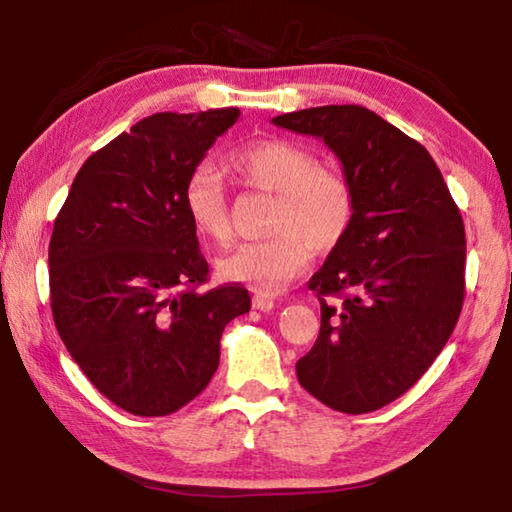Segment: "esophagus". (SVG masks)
I'll list each match as a JSON object with an SVG mask.
<instances>
[{"instance_id": "34e87169", "label": "esophagus", "mask_w": 512, "mask_h": 512, "mask_svg": "<svg viewBox=\"0 0 512 512\" xmlns=\"http://www.w3.org/2000/svg\"><path fill=\"white\" fill-rule=\"evenodd\" d=\"M253 307L259 309V311H271L275 307V300L268 298V296H262V293H255Z\"/></svg>"}]
</instances>
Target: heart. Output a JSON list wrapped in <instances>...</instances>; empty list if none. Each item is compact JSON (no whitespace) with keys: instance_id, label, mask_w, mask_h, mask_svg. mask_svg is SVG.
<instances>
[{"instance_id":"b5f03b06","label":"heart","mask_w":512,"mask_h":512,"mask_svg":"<svg viewBox=\"0 0 512 512\" xmlns=\"http://www.w3.org/2000/svg\"><path fill=\"white\" fill-rule=\"evenodd\" d=\"M228 167L241 183L277 194L271 216L273 237L250 241L225 253L216 271L228 282L275 293L298 277L316 253H329L348 237L357 196L339 169L320 164L307 146L266 137L228 155ZM183 207L196 235L216 246L228 244L232 223L223 178L207 164L189 173Z\"/></svg>"}]
</instances>
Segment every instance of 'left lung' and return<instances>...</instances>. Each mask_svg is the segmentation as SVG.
I'll return each mask as SVG.
<instances>
[{"label":"left lung","instance_id":"8db88e82","mask_svg":"<svg viewBox=\"0 0 512 512\" xmlns=\"http://www.w3.org/2000/svg\"><path fill=\"white\" fill-rule=\"evenodd\" d=\"M273 124L320 137L357 196L348 237L309 280L320 332L298 381L334 411H377L427 372L461 316V212L429 151L368 108L320 106Z\"/></svg>","mask_w":512,"mask_h":512}]
</instances>
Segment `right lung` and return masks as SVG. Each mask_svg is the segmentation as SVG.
Here are the masks:
<instances>
[{
    "mask_svg": "<svg viewBox=\"0 0 512 512\" xmlns=\"http://www.w3.org/2000/svg\"><path fill=\"white\" fill-rule=\"evenodd\" d=\"M239 108L155 112L92 153L76 173L49 241L51 314L97 391L158 418L205 391L221 334L248 314L241 284L201 293L205 257L183 185L239 119Z\"/></svg>",
    "mask_w": 512,
    "mask_h": 512,
    "instance_id": "obj_1",
    "label": "right lung"
}]
</instances>
